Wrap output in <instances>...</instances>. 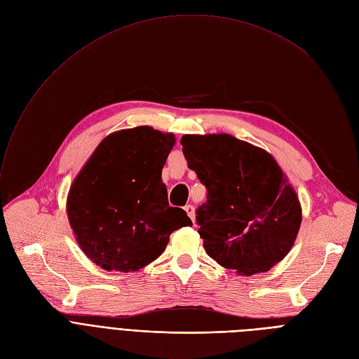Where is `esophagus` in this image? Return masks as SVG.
Wrapping results in <instances>:
<instances>
[{"label": "esophagus", "mask_w": 359, "mask_h": 359, "mask_svg": "<svg viewBox=\"0 0 359 359\" xmlns=\"http://www.w3.org/2000/svg\"><path fill=\"white\" fill-rule=\"evenodd\" d=\"M184 210L187 212V215L190 216L191 222L194 224V220H196V210H194V206H191V204H187V206L184 208Z\"/></svg>", "instance_id": "34e87169"}]
</instances>
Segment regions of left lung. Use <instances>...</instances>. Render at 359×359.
I'll use <instances>...</instances> for the list:
<instances>
[{"label": "left lung", "mask_w": 359, "mask_h": 359, "mask_svg": "<svg viewBox=\"0 0 359 359\" xmlns=\"http://www.w3.org/2000/svg\"><path fill=\"white\" fill-rule=\"evenodd\" d=\"M181 144L208 191L196 210L204 250L243 276L270 270L292 248L302 219L276 161L229 134H185Z\"/></svg>", "instance_id": "1"}]
</instances>
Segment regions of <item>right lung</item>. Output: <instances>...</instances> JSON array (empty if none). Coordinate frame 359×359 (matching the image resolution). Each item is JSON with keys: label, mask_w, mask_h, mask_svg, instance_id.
Returning a JSON list of instances; mask_svg holds the SVG:
<instances>
[{"label": "right lung", "mask_w": 359, "mask_h": 359, "mask_svg": "<svg viewBox=\"0 0 359 359\" xmlns=\"http://www.w3.org/2000/svg\"><path fill=\"white\" fill-rule=\"evenodd\" d=\"M174 134L143 126L116 131L93 151L74 180L67 215L88 257L105 270L134 271L165 251L169 235L191 220L169 208L162 168Z\"/></svg>", "instance_id": "obj_1"}]
</instances>
